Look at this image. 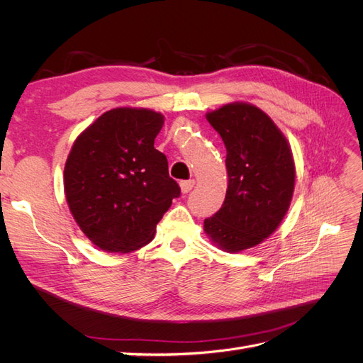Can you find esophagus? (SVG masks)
Listing matches in <instances>:
<instances>
[{
	"label": "esophagus",
	"instance_id": "34e87169",
	"mask_svg": "<svg viewBox=\"0 0 363 363\" xmlns=\"http://www.w3.org/2000/svg\"><path fill=\"white\" fill-rule=\"evenodd\" d=\"M195 186V182L194 180H188V182H182L180 183V189L183 194H188L192 188Z\"/></svg>",
	"mask_w": 363,
	"mask_h": 363
}]
</instances>
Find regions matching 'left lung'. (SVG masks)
Listing matches in <instances>:
<instances>
[{
	"mask_svg": "<svg viewBox=\"0 0 363 363\" xmlns=\"http://www.w3.org/2000/svg\"><path fill=\"white\" fill-rule=\"evenodd\" d=\"M206 119L224 140L228 184L223 207L204 219V232L219 250L240 252L268 239L288 213L295 188L292 150L255 104L228 103Z\"/></svg>",
	"mask_w": 363,
	"mask_h": 363,
	"instance_id": "left-lung-1",
	"label": "left lung"
}]
</instances>
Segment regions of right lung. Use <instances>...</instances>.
<instances>
[{"instance_id": "1", "label": "right lung", "mask_w": 363, "mask_h": 363, "mask_svg": "<svg viewBox=\"0 0 363 363\" xmlns=\"http://www.w3.org/2000/svg\"><path fill=\"white\" fill-rule=\"evenodd\" d=\"M160 112L116 107L74 140L63 171L65 196L77 225L107 252L151 242L163 213L180 195L168 160L155 148Z\"/></svg>"}]
</instances>
